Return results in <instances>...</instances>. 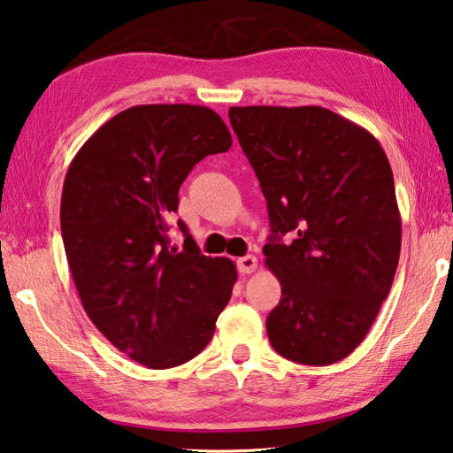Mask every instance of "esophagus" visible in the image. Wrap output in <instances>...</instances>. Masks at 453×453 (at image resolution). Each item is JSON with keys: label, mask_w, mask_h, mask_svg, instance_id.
I'll use <instances>...</instances> for the list:
<instances>
[{"label": "esophagus", "mask_w": 453, "mask_h": 453, "mask_svg": "<svg viewBox=\"0 0 453 453\" xmlns=\"http://www.w3.org/2000/svg\"><path fill=\"white\" fill-rule=\"evenodd\" d=\"M236 266L241 274H252V272L258 268V260H256V256L249 254V256H242V258H238Z\"/></svg>", "instance_id": "34e87169"}]
</instances>
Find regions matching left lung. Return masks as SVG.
<instances>
[{
    "instance_id": "left-lung-1",
    "label": "left lung",
    "mask_w": 453,
    "mask_h": 453,
    "mask_svg": "<svg viewBox=\"0 0 453 453\" xmlns=\"http://www.w3.org/2000/svg\"><path fill=\"white\" fill-rule=\"evenodd\" d=\"M230 126L266 197V266L280 303L274 351L302 365L345 359L369 333L396 274L403 220L385 150L321 106H233ZM293 241L284 243L280 236Z\"/></svg>"
}]
</instances>
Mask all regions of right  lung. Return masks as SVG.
<instances>
[{"label":"right lung","mask_w":453,"mask_h":453,"mask_svg":"<svg viewBox=\"0 0 453 453\" xmlns=\"http://www.w3.org/2000/svg\"><path fill=\"white\" fill-rule=\"evenodd\" d=\"M215 110L142 104L110 118L68 165L61 230L84 311L110 343L148 369H172L209 345L236 281L228 258L201 254L169 217L195 164L228 151Z\"/></svg>","instance_id":"obj_1"}]
</instances>
